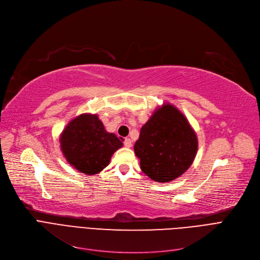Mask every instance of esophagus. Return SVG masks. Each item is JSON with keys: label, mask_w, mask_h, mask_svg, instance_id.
Returning a JSON list of instances; mask_svg holds the SVG:
<instances>
[{"label": "esophagus", "mask_w": 260, "mask_h": 260, "mask_svg": "<svg viewBox=\"0 0 260 260\" xmlns=\"http://www.w3.org/2000/svg\"><path fill=\"white\" fill-rule=\"evenodd\" d=\"M124 145L126 148H131L132 147V142L130 139H126L125 142H124Z\"/></svg>", "instance_id": "esophagus-1"}]
</instances>
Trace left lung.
Wrapping results in <instances>:
<instances>
[{"instance_id": "obj_1", "label": "left lung", "mask_w": 260, "mask_h": 260, "mask_svg": "<svg viewBox=\"0 0 260 260\" xmlns=\"http://www.w3.org/2000/svg\"><path fill=\"white\" fill-rule=\"evenodd\" d=\"M197 149L196 132L185 114L170 103L156 107L134 145L142 171L161 184L184 174L193 164Z\"/></svg>"}]
</instances>
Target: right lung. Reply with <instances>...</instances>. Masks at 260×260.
Instances as JSON below:
<instances>
[{
	"label": "right lung",
	"instance_id": "right-lung-1",
	"mask_svg": "<svg viewBox=\"0 0 260 260\" xmlns=\"http://www.w3.org/2000/svg\"><path fill=\"white\" fill-rule=\"evenodd\" d=\"M59 147L75 170L94 175L109 165L123 142L114 133L106 131L98 114L83 113L72 118L60 133Z\"/></svg>",
	"mask_w": 260,
	"mask_h": 260
}]
</instances>
